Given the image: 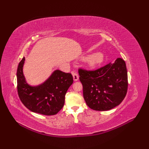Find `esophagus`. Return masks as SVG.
<instances>
[{
  "label": "esophagus",
  "instance_id": "1",
  "mask_svg": "<svg viewBox=\"0 0 149 149\" xmlns=\"http://www.w3.org/2000/svg\"><path fill=\"white\" fill-rule=\"evenodd\" d=\"M72 75H73V78H74V81H78V79H79V76H78V75H77V73L75 72H72Z\"/></svg>",
  "mask_w": 149,
  "mask_h": 149
}]
</instances>
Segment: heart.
Instances as JSON below:
<instances>
[{
  "mask_svg": "<svg viewBox=\"0 0 149 149\" xmlns=\"http://www.w3.org/2000/svg\"><path fill=\"white\" fill-rule=\"evenodd\" d=\"M104 59V54L101 52H98L89 57H85V58H84V59H87V63L88 66L91 68L95 67V66L101 64L103 62Z\"/></svg>",
  "mask_w": 149,
  "mask_h": 149,
  "instance_id": "1",
  "label": "heart"
}]
</instances>
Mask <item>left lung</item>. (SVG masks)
<instances>
[{
	"instance_id": "left-lung-1",
	"label": "left lung",
	"mask_w": 149,
	"mask_h": 149,
	"mask_svg": "<svg viewBox=\"0 0 149 149\" xmlns=\"http://www.w3.org/2000/svg\"><path fill=\"white\" fill-rule=\"evenodd\" d=\"M83 97L90 108L110 110L121 103L127 94V71L125 61L116 59L95 70L79 69Z\"/></svg>"
}]
</instances>
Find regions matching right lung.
<instances>
[{"mask_svg": "<svg viewBox=\"0 0 149 149\" xmlns=\"http://www.w3.org/2000/svg\"><path fill=\"white\" fill-rule=\"evenodd\" d=\"M24 57L19 63L17 77V90L21 102L28 109L44 115H54L65 104V94L73 83L70 73L57 70L46 81L37 86L28 84L23 74Z\"/></svg>", "mask_w": 149, "mask_h": 149, "instance_id": "right-lung-1", "label": "right lung"}]
</instances>
